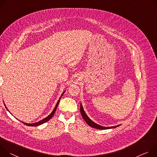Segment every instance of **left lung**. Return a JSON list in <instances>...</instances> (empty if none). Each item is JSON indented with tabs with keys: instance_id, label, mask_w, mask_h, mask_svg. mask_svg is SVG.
<instances>
[{
	"instance_id": "8db88e82",
	"label": "left lung",
	"mask_w": 157,
	"mask_h": 157,
	"mask_svg": "<svg viewBox=\"0 0 157 157\" xmlns=\"http://www.w3.org/2000/svg\"><path fill=\"white\" fill-rule=\"evenodd\" d=\"M80 113L82 114V116L83 117V118L85 120V121H86V123L89 126L93 127V128H97V129H99V130H105V129H110V128H116L117 127H118L120 126V125L118 126H114V127H103V126H101V125H99L97 124H95V122H94V121H92L89 117L88 116L86 115L83 109V107L82 105V104L80 103Z\"/></svg>"
}]
</instances>
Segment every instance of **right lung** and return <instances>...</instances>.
Here are the masks:
<instances>
[{"mask_svg":"<svg viewBox=\"0 0 157 157\" xmlns=\"http://www.w3.org/2000/svg\"><path fill=\"white\" fill-rule=\"evenodd\" d=\"M63 93H64V92L62 93V95L63 94ZM62 95H61V97H60V98H59V100H58V101H57V104H56V107H55V108H54V109L53 110V111H52V112L48 115V116H47L46 118H44L43 120H40V121H38V122H37V123H35V124H26V123H24V122H22L24 124V125H27V126H31V127H36V126H39V125H41V124H44V123H45V122H47V121H48L50 119H51L52 118V117H53V115H54V113H55V112H56V110H57V107H58V105H59V101H60V98H61V97H62ZM6 106V105H5ZM6 108L7 109V107H6Z\"/></svg>","mask_w":157,"mask_h":157,"instance_id":"add662e5","label":"right lung"}]
</instances>
